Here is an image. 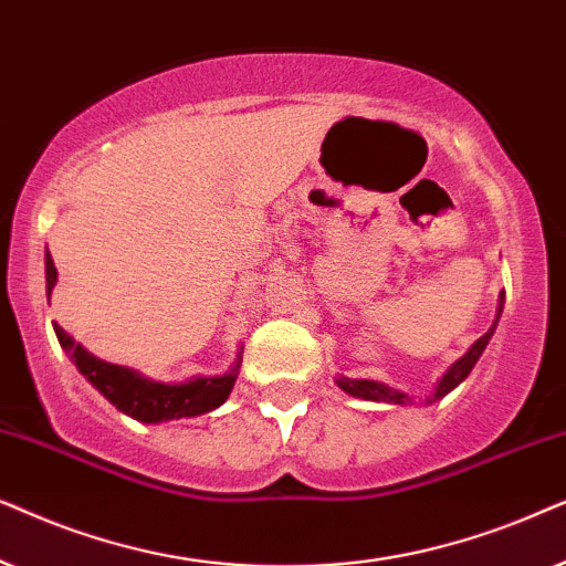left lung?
I'll use <instances>...</instances> for the list:
<instances>
[{
  "label": "left lung",
  "mask_w": 566,
  "mask_h": 566,
  "mask_svg": "<svg viewBox=\"0 0 566 566\" xmlns=\"http://www.w3.org/2000/svg\"><path fill=\"white\" fill-rule=\"evenodd\" d=\"M502 307H504V295H500V305H496V315H494L492 328H489L481 338H476V342L471 344V349L465 352L461 359H455L446 373H442V378L437 380L434 390L424 398V403L440 401V398H446L450 390L458 388L465 378H469V373L473 370V365H476L481 354H484L489 338L494 336L496 323H500V315H502ZM336 386L342 388L344 394H349L354 398H361V401H378V403H394V406H411V403H417V401H413V396L406 394V390L394 388V386H386V382L370 380V378H344V375H338ZM419 401H421V398H419Z\"/></svg>",
  "instance_id": "left-lung-1"
}]
</instances>
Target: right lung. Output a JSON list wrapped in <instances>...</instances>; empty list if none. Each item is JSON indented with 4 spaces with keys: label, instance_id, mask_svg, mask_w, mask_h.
Masks as SVG:
<instances>
[{
    "label": "right lung",
    "instance_id": "obj_1",
    "mask_svg": "<svg viewBox=\"0 0 566 566\" xmlns=\"http://www.w3.org/2000/svg\"><path fill=\"white\" fill-rule=\"evenodd\" d=\"M56 266L51 253L46 251V297L56 287ZM56 338L62 349L70 354L74 367L85 375L93 388L108 398L118 411L126 417L145 421V424H160V421L180 419V417H201V413L214 411L217 406L228 401L232 386L238 380L240 361H243V346H240L235 365L222 375H196L184 382H163L153 380L147 375L126 365H113L95 354H90L85 346L74 342L62 326H56Z\"/></svg>",
    "mask_w": 566,
    "mask_h": 566
}]
</instances>
